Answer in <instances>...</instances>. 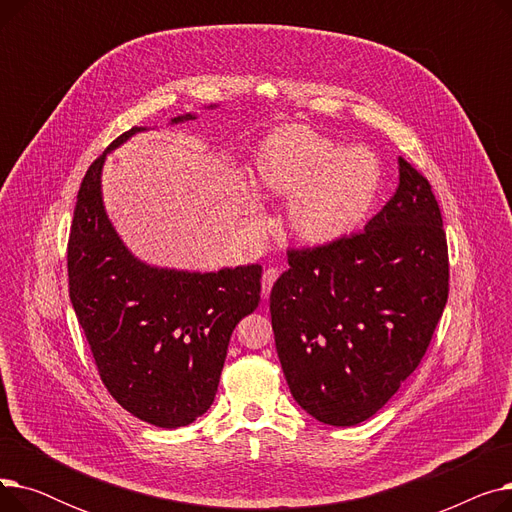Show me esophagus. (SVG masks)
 Returning a JSON list of instances; mask_svg holds the SVG:
<instances>
[{"instance_id": "obj_1", "label": "esophagus", "mask_w": 512, "mask_h": 512, "mask_svg": "<svg viewBox=\"0 0 512 512\" xmlns=\"http://www.w3.org/2000/svg\"><path fill=\"white\" fill-rule=\"evenodd\" d=\"M278 276H280V272L276 270V267H267V270L263 272V276H261V294H263V299L270 297L272 286L278 280Z\"/></svg>"}]
</instances>
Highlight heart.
Segmentation results:
<instances>
[{"label":"heart","mask_w":512,"mask_h":512,"mask_svg":"<svg viewBox=\"0 0 512 512\" xmlns=\"http://www.w3.org/2000/svg\"><path fill=\"white\" fill-rule=\"evenodd\" d=\"M251 176L261 195L288 199L284 232L290 240L330 247L365 224L384 170L369 149H348L307 126H284L257 147Z\"/></svg>","instance_id":"heart-1"}]
</instances>
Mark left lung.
Wrapping results in <instances>:
<instances>
[{
  "mask_svg": "<svg viewBox=\"0 0 512 512\" xmlns=\"http://www.w3.org/2000/svg\"><path fill=\"white\" fill-rule=\"evenodd\" d=\"M270 294L290 394L321 423L378 413L421 363L448 301V247L429 182L398 157V188L365 230L288 251Z\"/></svg>",
  "mask_w": 512,
  "mask_h": 512,
  "instance_id": "1",
  "label": "left lung"
}]
</instances>
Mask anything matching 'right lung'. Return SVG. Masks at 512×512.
I'll return each mask as SVG.
<instances>
[{"label":"right lung","mask_w":512,"mask_h":512,"mask_svg":"<svg viewBox=\"0 0 512 512\" xmlns=\"http://www.w3.org/2000/svg\"><path fill=\"white\" fill-rule=\"evenodd\" d=\"M193 118L184 114L170 124ZM143 130L120 134L80 184L68 284L107 392L141 421L176 429L211 407L230 336L259 305L261 265L201 274L149 265L130 253L105 213L101 172L107 153Z\"/></svg>","instance_id":"obj_1"}]
</instances>
